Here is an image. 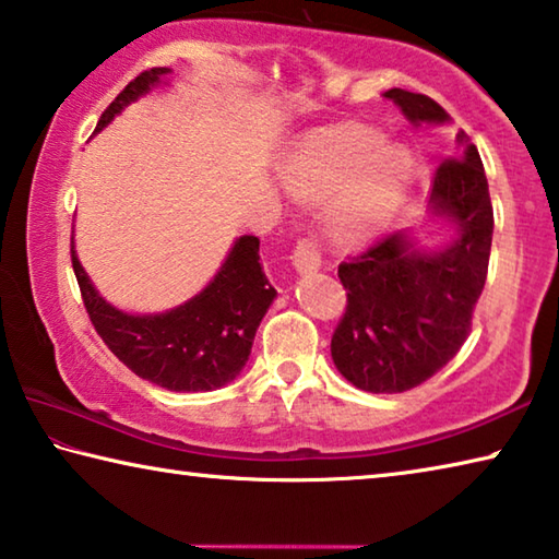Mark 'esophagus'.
Listing matches in <instances>:
<instances>
[{"instance_id":"esophagus-1","label":"esophagus","mask_w":559,"mask_h":559,"mask_svg":"<svg viewBox=\"0 0 559 559\" xmlns=\"http://www.w3.org/2000/svg\"><path fill=\"white\" fill-rule=\"evenodd\" d=\"M290 261L298 273H313L323 266V257H320L318 243L308 241V239L296 243V249H293V253H290Z\"/></svg>"}]
</instances>
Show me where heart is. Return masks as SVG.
<instances>
[{
    "mask_svg": "<svg viewBox=\"0 0 559 559\" xmlns=\"http://www.w3.org/2000/svg\"><path fill=\"white\" fill-rule=\"evenodd\" d=\"M278 182L302 204H323V226L343 246L372 241L404 202L412 157L370 128L302 138L278 165Z\"/></svg>",
    "mask_w": 559,
    "mask_h": 559,
    "instance_id": "heart-1",
    "label": "heart"
}]
</instances>
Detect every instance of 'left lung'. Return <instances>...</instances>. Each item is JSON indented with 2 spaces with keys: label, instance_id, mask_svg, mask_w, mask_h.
Instances as JSON below:
<instances>
[{
  "label": "left lung",
  "instance_id": "1",
  "mask_svg": "<svg viewBox=\"0 0 559 559\" xmlns=\"http://www.w3.org/2000/svg\"><path fill=\"white\" fill-rule=\"evenodd\" d=\"M412 126H447L451 116L421 93H384ZM429 214L453 226L439 249L394 231L355 261L340 263L347 290L345 316L330 353L337 372L357 390L396 394L437 374L466 343L473 308L486 286L493 206L476 145L456 135V157L431 182Z\"/></svg>",
  "mask_w": 559,
  "mask_h": 559
}]
</instances>
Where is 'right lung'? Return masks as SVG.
I'll use <instances>...</instances> for the list:
<instances>
[{
	"label": "right lung",
	"instance_id": "1",
	"mask_svg": "<svg viewBox=\"0 0 559 559\" xmlns=\"http://www.w3.org/2000/svg\"><path fill=\"white\" fill-rule=\"evenodd\" d=\"M173 69H150L122 88L103 112L96 132L130 103L167 83ZM73 273L79 278L93 328L122 365L169 392H212L234 382L251 355L253 337L276 298L261 266L257 236H239L206 286L165 313H126L100 296L81 266L71 241Z\"/></svg>",
	"mask_w": 559,
	"mask_h": 559
}]
</instances>
